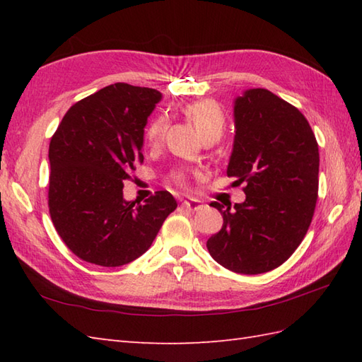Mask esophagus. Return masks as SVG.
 Masks as SVG:
<instances>
[{
  "instance_id": "34e87169",
  "label": "esophagus",
  "mask_w": 362,
  "mask_h": 362,
  "mask_svg": "<svg viewBox=\"0 0 362 362\" xmlns=\"http://www.w3.org/2000/svg\"><path fill=\"white\" fill-rule=\"evenodd\" d=\"M182 205L185 206V209L189 210V211H197V210H201L202 206H204L202 202L197 201V199H188V201H183Z\"/></svg>"
}]
</instances>
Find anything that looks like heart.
Masks as SVG:
<instances>
[{"label": "heart", "mask_w": 362, "mask_h": 362, "mask_svg": "<svg viewBox=\"0 0 362 362\" xmlns=\"http://www.w3.org/2000/svg\"><path fill=\"white\" fill-rule=\"evenodd\" d=\"M187 117L194 122L196 129L199 130L204 138L205 136H218L224 134L226 129V115L222 112L221 105L218 103L211 101V99H201V101H196L185 107ZM168 119L165 115H158V117L153 118L148 127L144 130V138L151 146H157L161 143L166 132ZM174 179L177 182L185 180V174L183 173H175Z\"/></svg>", "instance_id": "obj_1"}]
</instances>
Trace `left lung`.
<instances>
[{"instance_id": "obj_1", "label": "left lung", "mask_w": 362, "mask_h": 362, "mask_svg": "<svg viewBox=\"0 0 362 362\" xmlns=\"http://www.w3.org/2000/svg\"><path fill=\"white\" fill-rule=\"evenodd\" d=\"M227 175L245 182L243 204H211L224 219L206 241L236 274H263L286 261L308 232L319 191V146L298 109L266 88L235 99Z\"/></svg>"}]
</instances>
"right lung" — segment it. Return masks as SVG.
Here are the masks:
<instances>
[{"label": "right lung", "instance_id": "add662e5", "mask_svg": "<svg viewBox=\"0 0 362 362\" xmlns=\"http://www.w3.org/2000/svg\"><path fill=\"white\" fill-rule=\"evenodd\" d=\"M160 99L153 88L113 83L71 105L51 138L52 224L87 263L118 267L141 257L177 209L168 191L136 206L122 197V182L144 160V127Z\"/></svg>", "mask_w": 362, "mask_h": 362}]
</instances>
